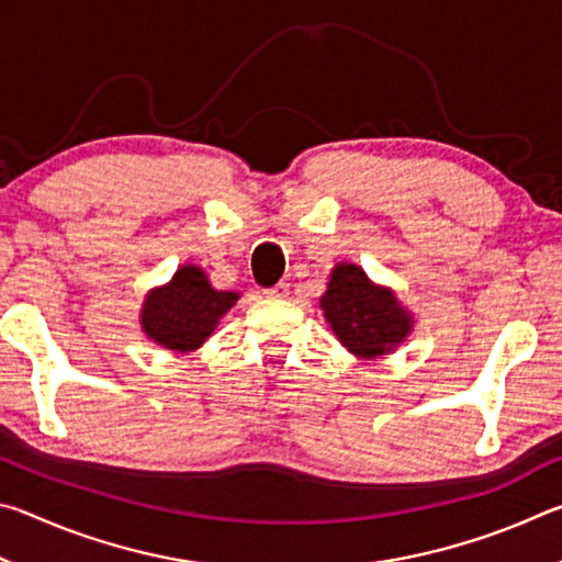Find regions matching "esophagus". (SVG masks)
<instances>
[{
	"instance_id": "esophagus-1",
	"label": "esophagus",
	"mask_w": 562,
	"mask_h": 562,
	"mask_svg": "<svg viewBox=\"0 0 562 562\" xmlns=\"http://www.w3.org/2000/svg\"><path fill=\"white\" fill-rule=\"evenodd\" d=\"M290 294V284L288 282H278L274 284V288H270V290H265V297H270V300H284Z\"/></svg>"
}]
</instances>
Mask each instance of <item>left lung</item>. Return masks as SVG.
I'll list each match as a JSON object with an SVG mask.
<instances>
[{
    "instance_id": "8db88e82",
    "label": "left lung",
    "mask_w": 562,
    "mask_h": 562,
    "mask_svg": "<svg viewBox=\"0 0 562 562\" xmlns=\"http://www.w3.org/2000/svg\"><path fill=\"white\" fill-rule=\"evenodd\" d=\"M319 310L331 335L357 359H382L404 345L414 331V312L396 292L376 284L357 262H337L329 272Z\"/></svg>"
}]
</instances>
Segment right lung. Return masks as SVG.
Returning <instances> with one entry per match:
<instances>
[{
    "label": "right lung",
    "instance_id": "right-lung-1",
    "mask_svg": "<svg viewBox=\"0 0 562 562\" xmlns=\"http://www.w3.org/2000/svg\"><path fill=\"white\" fill-rule=\"evenodd\" d=\"M237 300L240 292L215 290L203 268L186 262L166 284L148 290L138 325L158 347L186 355L205 345Z\"/></svg>",
    "mask_w": 562,
    "mask_h": 562
}]
</instances>
